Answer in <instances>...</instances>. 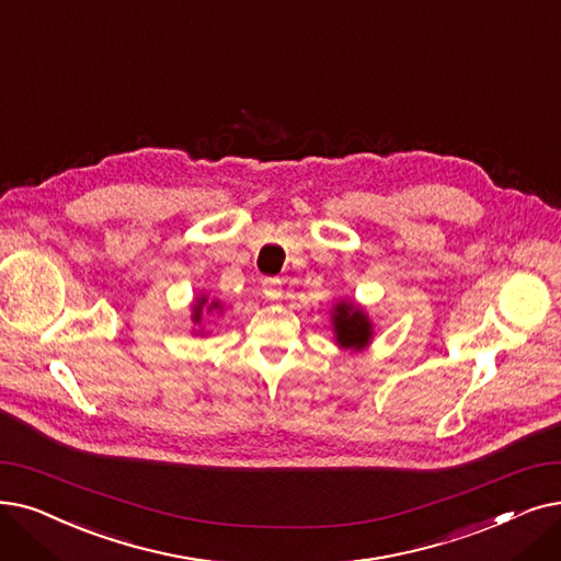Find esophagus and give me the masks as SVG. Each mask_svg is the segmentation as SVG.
<instances>
[{
  "label": "esophagus",
  "instance_id": "obj_1",
  "mask_svg": "<svg viewBox=\"0 0 561 561\" xmlns=\"http://www.w3.org/2000/svg\"><path fill=\"white\" fill-rule=\"evenodd\" d=\"M261 288H263V296H265L267 300H277V298L282 296V279H277V277H265V279L261 282Z\"/></svg>",
  "mask_w": 561,
  "mask_h": 561
}]
</instances>
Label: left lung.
<instances>
[{"mask_svg": "<svg viewBox=\"0 0 561 561\" xmlns=\"http://www.w3.org/2000/svg\"><path fill=\"white\" fill-rule=\"evenodd\" d=\"M334 334L344 348H362L369 344L371 325L367 321V316L362 313V309L348 302H341L334 307Z\"/></svg>", "mask_w": 561, "mask_h": 561, "instance_id": "1", "label": "left lung"}]
</instances>
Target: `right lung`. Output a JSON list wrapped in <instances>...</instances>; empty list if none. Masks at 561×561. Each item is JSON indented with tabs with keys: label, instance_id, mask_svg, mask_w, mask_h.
I'll return each mask as SVG.
<instances>
[{
	"label": "right lung",
	"instance_id": "add662e5",
	"mask_svg": "<svg viewBox=\"0 0 561 561\" xmlns=\"http://www.w3.org/2000/svg\"><path fill=\"white\" fill-rule=\"evenodd\" d=\"M204 302H206V298H202V300L197 302V307H194V321H199V316H202V307H204ZM213 307H217V305L213 302L208 309H213Z\"/></svg>",
	"mask_w": 561,
	"mask_h": 561
}]
</instances>
